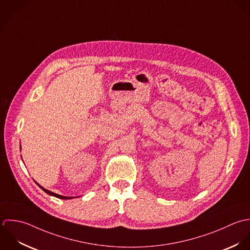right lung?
I'll list each match as a JSON object with an SVG mask.
<instances>
[{"label": "right lung", "mask_w": 250, "mask_h": 250, "mask_svg": "<svg viewBox=\"0 0 250 250\" xmlns=\"http://www.w3.org/2000/svg\"><path fill=\"white\" fill-rule=\"evenodd\" d=\"M37 183V182H36ZM45 193H47L48 195H51V196H54V197H56V198H59V199H63V200H69V199H73L74 197H65V196H62V195H59V194H56V193H53V192H51V191H49V190H47V189H45V188H43L42 186H41L39 183H37Z\"/></svg>", "instance_id": "add662e5"}]
</instances>
